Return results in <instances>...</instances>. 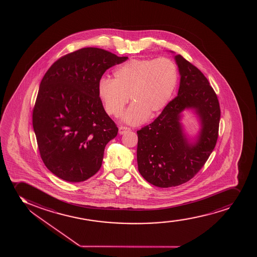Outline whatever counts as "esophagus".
I'll return each instance as SVG.
<instances>
[{
	"mask_svg": "<svg viewBox=\"0 0 257 257\" xmlns=\"http://www.w3.org/2000/svg\"><path fill=\"white\" fill-rule=\"evenodd\" d=\"M128 131H130V127H125V126H120L119 127V134L120 135H124V134L127 133Z\"/></svg>",
	"mask_w": 257,
	"mask_h": 257,
	"instance_id": "esophagus-1",
	"label": "esophagus"
}]
</instances>
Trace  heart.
<instances>
[{"instance_id":"b5f03b06","label":"heart","mask_w":257,"mask_h":257,"mask_svg":"<svg viewBox=\"0 0 257 257\" xmlns=\"http://www.w3.org/2000/svg\"><path fill=\"white\" fill-rule=\"evenodd\" d=\"M178 72L169 58L131 59L113 72V80L102 79L98 95L109 115L117 117L130 99L124 121L138 125L165 108L177 86Z\"/></svg>"}]
</instances>
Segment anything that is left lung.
Segmentation results:
<instances>
[{"instance_id": "1", "label": "left lung", "mask_w": 257, "mask_h": 257, "mask_svg": "<svg viewBox=\"0 0 257 257\" xmlns=\"http://www.w3.org/2000/svg\"><path fill=\"white\" fill-rule=\"evenodd\" d=\"M180 86L152 123L137 131L138 170L145 180L160 188L178 186L197 174L218 140L220 108L207 78L181 55L175 56ZM194 108L201 120L197 142L189 144L183 133L180 113Z\"/></svg>"}]
</instances>
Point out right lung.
<instances>
[{
    "label": "right lung",
    "instance_id": "1",
    "mask_svg": "<svg viewBox=\"0 0 257 257\" xmlns=\"http://www.w3.org/2000/svg\"><path fill=\"white\" fill-rule=\"evenodd\" d=\"M127 59L83 48L54 62L42 79L33 130L43 162L62 180L83 182L100 169L105 146L118 127L103 109L98 83L108 68Z\"/></svg>",
    "mask_w": 257,
    "mask_h": 257
}]
</instances>
